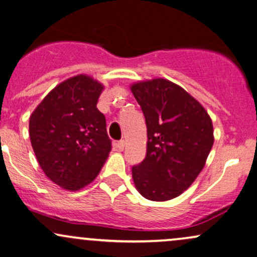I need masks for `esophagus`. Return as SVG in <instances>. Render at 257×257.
Instances as JSON below:
<instances>
[{
  "label": "esophagus",
  "instance_id": "34e87169",
  "mask_svg": "<svg viewBox=\"0 0 257 257\" xmlns=\"http://www.w3.org/2000/svg\"><path fill=\"white\" fill-rule=\"evenodd\" d=\"M115 147H116V149L119 150V152H122L123 148H125V141H119L115 144Z\"/></svg>",
  "mask_w": 257,
  "mask_h": 257
}]
</instances>
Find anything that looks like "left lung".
Returning a JSON list of instances; mask_svg holds the SVG:
<instances>
[{
  "label": "left lung",
  "mask_w": 257,
  "mask_h": 257,
  "mask_svg": "<svg viewBox=\"0 0 257 257\" xmlns=\"http://www.w3.org/2000/svg\"><path fill=\"white\" fill-rule=\"evenodd\" d=\"M147 123V155L132 167L140 194L150 201L178 197L203 170L214 143L210 116L183 87L156 78L131 85Z\"/></svg>",
  "instance_id": "1"
}]
</instances>
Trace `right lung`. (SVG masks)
<instances>
[{
  "instance_id": "obj_1",
  "label": "right lung",
  "mask_w": 257,
  "mask_h": 257,
  "mask_svg": "<svg viewBox=\"0 0 257 257\" xmlns=\"http://www.w3.org/2000/svg\"><path fill=\"white\" fill-rule=\"evenodd\" d=\"M104 86L85 74L62 81L30 116V140L51 182L77 191L97 177L111 150L105 117L96 107Z\"/></svg>"
}]
</instances>
